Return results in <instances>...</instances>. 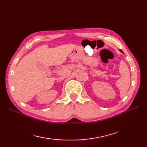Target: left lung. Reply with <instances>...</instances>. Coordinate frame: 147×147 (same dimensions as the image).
Instances as JSON below:
<instances>
[{
    "label": "left lung",
    "mask_w": 147,
    "mask_h": 147,
    "mask_svg": "<svg viewBox=\"0 0 147 147\" xmlns=\"http://www.w3.org/2000/svg\"><path fill=\"white\" fill-rule=\"evenodd\" d=\"M119 51H121V53H123V51H122V50H119Z\"/></svg>",
    "instance_id": "left-lung-1"
}]
</instances>
